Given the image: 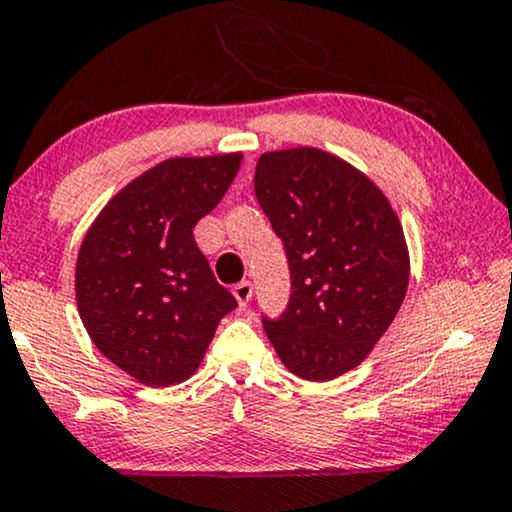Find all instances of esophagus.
I'll return each mask as SVG.
<instances>
[{"label":"esophagus","mask_w":512,"mask_h":512,"mask_svg":"<svg viewBox=\"0 0 512 512\" xmlns=\"http://www.w3.org/2000/svg\"><path fill=\"white\" fill-rule=\"evenodd\" d=\"M232 294H235L237 304L244 308V306H249L251 294H254V287H251V282H249V280H242V282H237L235 287H232Z\"/></svg>","instance_id":"1"}]
</instances>
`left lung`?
Returning a JSON list of instances; mask_svg holds the SVG:
<instances>
[{
	"instance_id": "obj_1",
	"label": "left lung",
	"mask_w": 512,
	"mask_h": 512,
	"mask_svg": "<svg viewBox=\"0 0 512 512\" xmlns=\"http://www.w3.org/2000/svg\"><path fill=\"white\" fill-rule=\"evenodd\" d=\"M254 192L287 254L292 294L263 330L289 372L327 382L356 368L408 289L394 208L361 170L313 147L268 151Z\"/></svg>"
}]
</instances>
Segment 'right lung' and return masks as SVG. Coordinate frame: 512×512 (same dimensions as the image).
I'll return each mask as SVG.
<instances>
[{"mask_svg": "<svg viewBox=\"0 0 512 512\" xmlns=\"http://www.w3.org/2000/svg\"><path fill=\"white\" fill-rule=\"evenodd\" d=\"M242 154L168 159L113 197L82 239L75 299L94 346L149 387L199 368L237 299L218 285L194 225L235 180Z\"/></svg>", "mask_w": 512, "mask_h": 512, "instance_id": "right-lung-1", "label": "right lung"}]
</instances>
